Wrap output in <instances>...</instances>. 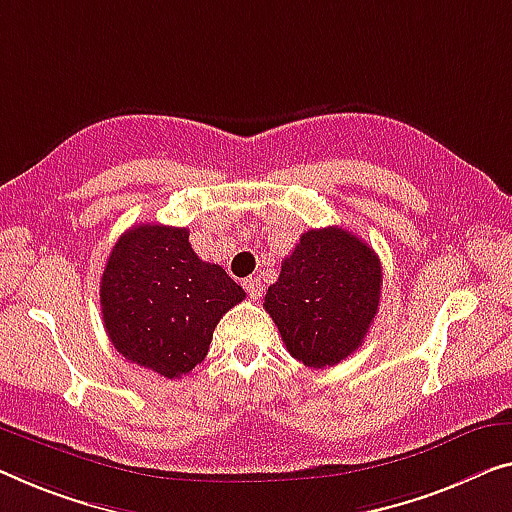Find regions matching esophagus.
Returning a JSON list of instances; mask_svg holds the SVG:
<instances>
[{
    "label": "esophagus",
    "mask_w": 512,
    "mask_h": 512,
    "mask_svg": "<svg viewBox=\"0 0 512 512\" xmlns=\"http://www.w3.org/2000/svg\"><path fill=\"white\" fill-rule=\"evenodd\" d=\"M243 287H246V292L253 301H257L259 296H262V282H259V278H253V276L246 278L243 280Z\"/></svg>",
    "instance_id": "esophagus-1"
}]
</instances>
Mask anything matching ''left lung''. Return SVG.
<instances>
[{
    "label": "left lung",
    "instance_id": "left-lung-1",
    "mask_svg": "<svg viewBox=\"0 0 512 512\" xmlns=\"http://www.w3.org/2000/svg\"><path fill=\"white\" fill-rule=\"evenodd\" d=\"M381 262L368 243L342 227L301 234L282 262L264 308L287 352L308 368H331L363 345L375 322Z\"/></svg>",
    "mask_w": 512,
    "mask_h": 512
}]
</instances>
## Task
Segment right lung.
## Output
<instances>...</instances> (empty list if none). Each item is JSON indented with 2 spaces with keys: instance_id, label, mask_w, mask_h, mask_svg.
Returning a JSON list of instances; mask_svg holds the SVG:
<instances>
[{
  "instance_id": "right-lung-1",
  "label": "right lung",
  "mask_w": 512,
  "mask_h": 512,
  "mask_svg": "<svg viewBox=\"0 0 512 512\" xmlns=\"http://www.w3.org/2000/svg\"><path fill=\"white\" fill-rule=\"evenodd\" d=\"M243 299L223 266L197 257L186 227L133 225L114 243L101 278L114 349L165 379L204 361L220 317Z\"/></svg>"
}]
</instances>
